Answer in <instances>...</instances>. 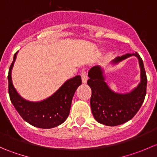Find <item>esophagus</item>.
I'll return each mask as SVG.
<instances>
[{
    "label": "esophagus",
    "mask_w": 157,
    "mask_h": 157,
    "mask_svg": "<svg viewBox=\"0 0 157 157\" xmlns=\"http://www.w3.org/2000/svg\"><path fill=\"white\" fill-rule=\"evenodd\" d=\"M81 78H82V83H86L87 82V75H86V73L85 71L81 73Z\"/></svg>",
    "instance_id": "34e87169"
}]
</instances>
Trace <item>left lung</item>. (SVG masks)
Returning a JSON list of instances; mask_svg holds the SVG:
<instances>
[{
    "mask_svg": "<svg viewBox=\"0 0 157 157\" xmlns=\"http://www.w3.org/2000/svg\"><path fill=\"white\" fill-rule=\"evenodd\" d=\"M137 58L140 70V80L136 87L128 93H120L111 89L106 82L105 70L94 66L89 71L87 84L92 90L90 106L96 121L107 126H116L127 122L141 107L147 92V75L143 61L135 52L117 57L111 63L117 65L130 57Z\"/></svg>",
    "mask_w": 157,
    "mask_h": 157,
    "instance_id": "1",
    "label": "left lung"
}]
</instances>
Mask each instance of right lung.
Masks as SVG:
<instances>
[{"instance_id":"1","label":"right lung","mask_w":157,"mask_h":157,"mask_svg":"<svg viewBox=\"0 0 157 157\" xmlns=\"http://www.w3.org/2000/svg\"><path fill=\"white\" fill-rule=\"evenodd\" d=\"M18 52L14 54L13 61L9 69V95L11 102L24 121L34 127L49 129L60 125L68 117L73 96L82 83L81 77L77 75L66 80L46 99L37 102L27 100L22 97L14 87L11 76Z\"/></svg>"}]
</instances>
